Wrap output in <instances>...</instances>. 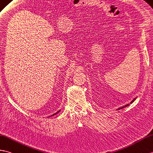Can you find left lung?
Here are the masks:
<instances>
[{"label":"left lung","mask_w":153,"mask_h":153,"mask_svg":"<svg viewBox=\"0 0 153 153\" xmlns=\"http://www.w3.org/2000/svg\"><path fill=\"white\" fill-rule=\"evenodd\" d=\"M137 98V97H136L134 99H133V100L131 101L130 102V104H126V105H125L124 106H122V107H120V108H119L118 109H117V110H119V109H123L124 108H126V107H127V106H128L130 104H132V103L135 101V100H136V99Z\"/></svg>","instance_id":"8db88e82"}]
</instances>
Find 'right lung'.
<instances>
[{
    "label": "right lung",
    "instance_id": "obj_1",
    "mask_svg": "<svg viewBox=\"0 0 153 153\" xmlns=\"http://www.w3.org/2000/svg\"><path fill=\"white\" fill-rule=\"evenodd\" d=\"M60 111V110H59V111H58L57 112H56L55 113H54V114H53L52 115H51V116H49V117H52V116H53V115H56V114H57V113H59Z\"/></svg>",
    "mask_w": 153,
    "mask_h": 153
}]
</instances>
